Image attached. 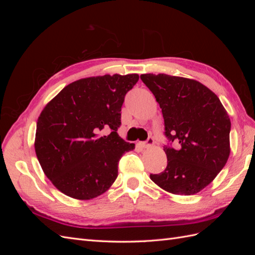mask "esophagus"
<instances>
[{
  "label": "esophagus",
  "instance_id": "34e87169",
  "mask_svg": "<svg viewBox=\"0 0 255 255\" xmlns=\"http://www.w3.org/2000/svg\"><path fill=\"white\" fill-rule=\"evenodd\" d=\"M153 143H154V139L152 137H149L145 142H141V145L142 148H149V146H151Z\"/></svg>",
  "mask_w": 255,
  "mask_h": 255
}]
</instances>
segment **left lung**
<instances>
[{
  "label": "left lung",
  "instance_id": "8db88e82",
  "mask_svg": "<svg viewBox=\"0 0 255 255\" xmlns=\"http://www.w3.org/2000/svg\"><path fill=\"white\" fill-rule=\"evenodd\" d=\"M164 117L167 167L151 180L174 195H195L225 167L230 155L231 121L219 98L195 80L141 74ZM175 143V146L171 145Z\"/></svg>",
  "mask_w": 255,
  "mask_h": 255
}]
</instances>
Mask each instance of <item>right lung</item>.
Wrapping results in <instances>:
<instances>
[{
    "mask_svg": "<svg viewBox=\"0 0 255 255\" xmlns=\"http://www.w3.org/2000/svg\"><path fill=\"white\" fill-rule=\"evenodd\" d=\"M138 79V74H106L79 80L41 112L36 155L45 175L63 194L90 200L117 179L123 153L135 149L117 130L125 97Z\"/></svg>",
    "mask_w": 255,
    "mask_h": 255,
    "instance_id": "1",
    "label": "right lung"
}]
</instances>
